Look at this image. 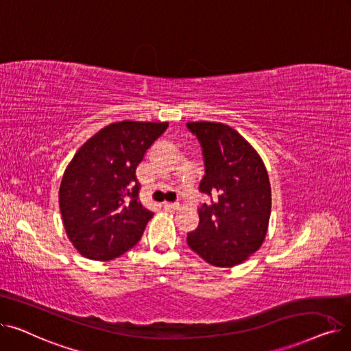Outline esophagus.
I'll list each match as a JSON object with an SVG mask.
<instances>
[{"label": "esophagus", "instance_id": "obj_1", "mask_svg": "<svg viewBox=\"0 0 351 351\" xmlns=\"http://www.w3.org/2000/svg\"><path fill=\"white\" fill-rule=\"evenodd\" d=\"M163 209L168 210V212H176V210H179V205L178 204H168V202H165Z\"/></svg>", "mask_w": 351, "mask_h": 351}]
</instances>
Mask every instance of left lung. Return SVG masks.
<instances>
[{"mask_svg":"<svg viewBox=\"0 0 351 351\" xmlns=\"http://www.w3.org/2000/svg\"><path fill=\"white\" fill-rule=\"evenodd\" d=\"M204 147L205 176L200 192L212 196L199 209V226L188 245L216 267H233L265 242L271 210L266 166L254 147L229 125L188 122Z\"/></svg>","mask_w":351,"mask_h":351,"instance_id":"left-lung-1","label":"left lung"}]
</instances>
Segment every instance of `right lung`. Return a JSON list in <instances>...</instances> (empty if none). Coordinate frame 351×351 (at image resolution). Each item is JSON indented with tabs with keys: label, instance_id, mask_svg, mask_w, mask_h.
I'll list each match as a JSON object with an SVG mask.
<instances>
[{
	"label": "right lung",
	"instance_id": "obj_1",
	"mask_svg": "<svg viewBox=\"0 0 351 351\" xmlns=\"http://www.w3.org/2000/svg\"><path fill=\"white\" fill-rule=\"evenodd\" d=\"M169 122L121 121L90 136L60 186L66 236L84 257L106 262L134 247L154 216L138 200L135 171Z\"/></svg>",
	"mask_w": 351,
	"mask_h": 351
}]
</instances>
